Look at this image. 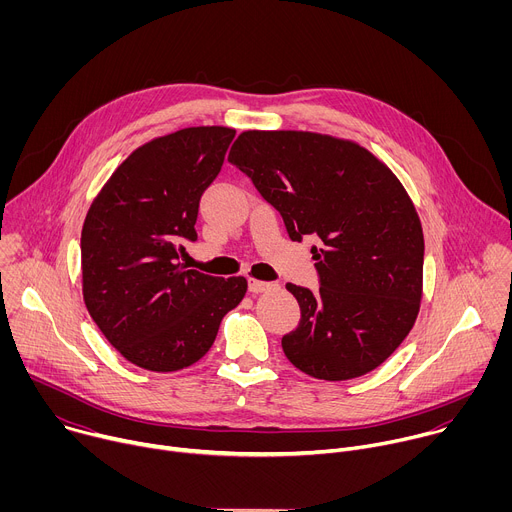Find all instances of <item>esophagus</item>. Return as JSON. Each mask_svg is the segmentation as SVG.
Instances as JSON below:
<instances>
[{
  "instance_id": "1",
  "label": "esophagus",
  "mask_w": 512,
  "mask_h": 512,
  "mask_svg": "<svg viewBox=\"0 0 512 512\" xmlns=\"http://www.w3.org/2000/svg\"><path fill=\"white\" fill-rule=\"evenodd\" d=\"M271 289H277V283L249 279V291H251V294H265V291H271Z\"/></svg>"
}]
</instances>
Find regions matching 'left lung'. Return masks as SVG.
Masks as SVG:
<instances>
[{
    "label": "left lung",
    "instance_id": "left-lung-1",
    "mask_svg": "<svg viewBox=\"0 0 512 512\" xmlns=\"http://www.w3.org/2000/svg\"><path fill=\"white\" fill-rule=\"evenodd\" d=\"M229 162L281 214L291 241L318 239L320 287L285 285L302 310L281 338L289 362L322 381L377 369L421 302L423 231L401 182L360 145L308 131H243Z\"/></svg>",
    "mask_w": 512,
    "mask_h": 512
}]
</instances>
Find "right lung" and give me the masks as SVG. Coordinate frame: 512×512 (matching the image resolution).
I'll use <instances>...</instances> for the list:
<instances>
[{
    "instance_id": "add662e5",
    "label": "right lung",
    "mask_w": 512,
    "mask_h": 512,
    "mask_svg": "<svg viewBox=\"0 0 512 512\" xmlns=\"http://www.w3.org/2000/svg\"><path fill=\"white\" fill-rule=\"evenodd\" d=\"M235 137L190 127L135 150L91 204L81 235L85 304L103 336L141 369L190 367L212 346L245 277H212L180 263Z\"/></svg>"
}]
</instances>
